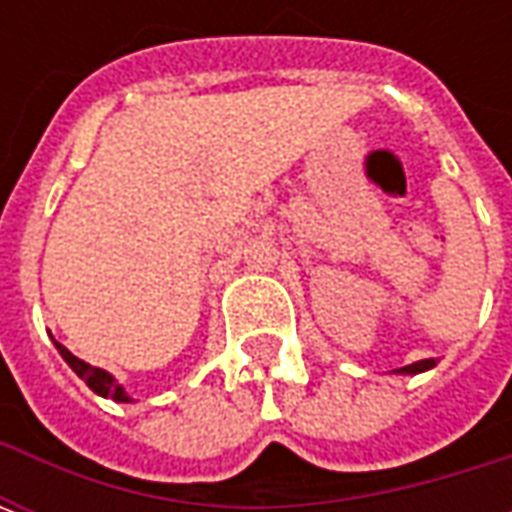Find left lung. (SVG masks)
I'll list each match as a JSON object with an SVG mask.
<instances>
[{"mask_svg": "<svg viewBox=\"0 0 512 512\" xmlns=\"http://www.w3.org/2000/svg\"><path fill=\"white\" fill-rule=\"evenodd\" d=\"M433 365H436V359H419V362H414V365L400 367L397 373H408V376H414V373H422V370H428V367Z\"/></svg>", "mask_w": 512, "mask_h": 512, "instance_id": "obj_1", "label": "left lung"}]
</instances>
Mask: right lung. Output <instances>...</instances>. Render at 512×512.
<instances>
[{
	"mask_svg": "<svg viewBox=\"0 0 512 512\" xmlns=\"http://www.w3.org/2000/svg\"><path fill=\"white\" fill-rule=\"evenodd\" d=\"M57 345V351L62 354V359L71 365V370L76 373V376L82 378L84 384L90 386L93 389L95 395H101V397H112V400H120V403H128V395H126V389L123 386L117 384L115 378L109 376L106 370H101V367H93V365H87V362H82V359H76V356L65 348L62 343H54Z\"/></svg>",
	"mask_w": 512,
	"mask_h": 512,
	"instance_id": "right-lung-1",
	"label": "right lung"
}]
</instances>
